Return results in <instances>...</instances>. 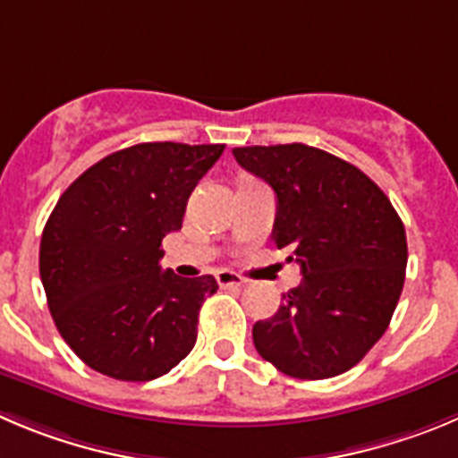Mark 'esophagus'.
Returning <instances> with one entry per match:
<instances>
[{
    "label": "esophagus",
    "mask_w": 458,
    "mask_h": 458,
    "mask_svg": "<svg viewBox=\"0 0 458 458\" xmlns=\"http://www.w3.org/2000/svg\"><path fill=\"white\" fill-rule=\"evenodd\" d=\"M216 282H219V287H243L246 284V280L233 271H219L216 273Z\"/></svg>",
    "instance_id": "1"
}]
</instances>
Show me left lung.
I'll use <instances>...</instances> for the list:
<instances>
[{
	"mask_svg": "<svg viewBox=\"0 0 458 458\" xmlns=\"http://www.w3.org/2000/svg\"><path fill=\"white\" fill-rule=\"evenodd\" d=\"M233 153L276 191L273 242L302 273L284 305L253 326L255 348L289 377L345 373L382 339L403 293V219L364 171L327 151L276 144Z\"/></svg>",
	"mask_w": 458,
	"mask_h": 458,
	"instance_id": "8db88e82",
	"label": "left lung"
}]
</instances>
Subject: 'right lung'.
<instances>
[{"instance_id": "obj_1", "label": "right lung", "mask_w": 458, "mask_h": 458, "mask_svg": "<svg viewBox=\"0 0 458 458\" xmlns=\"http://www.w3.org/2000/svg\"><path fill=\"white\" fill-rule=\"evenodd\" d=\"M225 144L144 142L110 153L58 199L40 242V277L65 344L101 375L148 382L196 344L212 276L160 268L166 233Z\"/></svg>"}]
</instances>
